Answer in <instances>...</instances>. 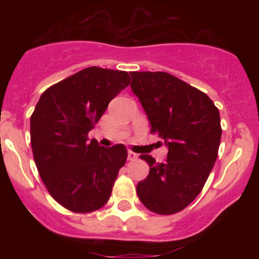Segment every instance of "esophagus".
<instances>
[{"label": "esophagus", "instance_id": "esophagus-1", "mask_svg": "<svg viewBox=\"0 0 259 259\" xmlns=\"http://www.w3.org/2000/svg\"><path fill=\"white\" fill-rule=\"evenodd\" d=\"M135 159H137L136 153H134L132 150H128V161H135Z\"/></svg>", "mask_w": 259, "mask_h": 259}]
</instances>
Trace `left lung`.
<instances>
[{
	"mask_svg": "<svg viewBox=\"0 0 259 259\" xmlns=\"http://www.w3.org/2000/svg\"><path fill=\"white\" fill-rule=\"evenodd\" d=\"M132 92L139 97L150 132L167 146V161L140 158L149 175L136 187L146 209L155 214L182 211L202 191L218 157L222 127L218 107L209 96L167 72H131Z\"/></svg>",
	"mask_w": 259,
	"mask_h": 259,
	"instance_id": "8db88e82",
	"label": "left lung"
}]
</instances>
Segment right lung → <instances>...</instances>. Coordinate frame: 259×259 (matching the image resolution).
<instances>
[{
  "label": "right lung",
  "instance_id": "1",
  "mask_svg": "<svg viewBox=\"0 0 259 259\" xmlns=\"http://www.w3.org/2000/svg\"><path fill=\"white\" fill-rule=\"evenodd\" d=\"M130 84L125 71L88 67L48 88L31 115V145L40 178L54 200L74 212H92L109 201L123 144L102 148L88 139L109 102Z\"/></svg>",
  "mask_w": 259,
  "mask_h": 259
}]
</instances>
